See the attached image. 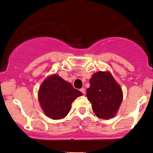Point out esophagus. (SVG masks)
I'll list each match as a JSON object with an SVG mask.
<instances>
[{
    "mask_svg": "<svg viewBox=\"0 0 153 153\" xmlns=\"http://www.w3.org/2000/svg\"><path fill=\"white\" fill-rule=\"evenodd\" d=\"M80 90V92H82V94H85V88H81Z\"/></svg>",
    "mask_w": 153,
    "mask_h": 153,
    "instance_id": "34e87169",
    "label": "esophagus"
}]
</instances>
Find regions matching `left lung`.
Returning a JSON list of instances; mask_svg holds the SVG:
<instances>
[{
	"label": "left lung",
	"mask_w": 153,
	"mask_h": 153,
	"mask_svg": "<svg viewBox=\"0 0 153 153\" xmlns=\"http://www.w3.org/2000/svg\"><path fill=\"white\" fill-rule=\"evenodd\" d=\"M90 83L86 96L95 115L102 119L114 117L122 102L123 93L111 73L99 71L94 73Z\"/></svg>",
	"instance_id": "8db88e82"
}]
</instances>
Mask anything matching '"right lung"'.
Here are the masks:
<instances>
[{
  "label": "right lung",
  "mask_w": 153,
  "mask_h": 153,
  "mask_svg": "<svg viewBox=\"0 0 153 153\" xmlns=\"http://www.w3.org/2000/svg\"><path fill=\"white\" fill-rule=\"evenodd\" d=\"M82 92L71 83L54 74L46 78L39 90L38 99L44 114L52 119H61L67 116L71 104Z\"/></svg>",
  "instance_id": "add662e5"
}]
</instances>
